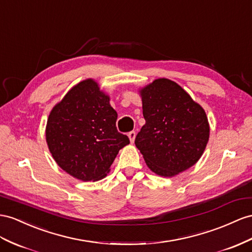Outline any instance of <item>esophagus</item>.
I'll list each match as a JSON object with an SVG mask.
<instances>
[{"label": "esophagus", "instance_id": "1", "mask_svg": "<svg viewBox=\"0 0 252 252\" xmlns=\"http://www.w3.org/2000/svg\"><path fill=\"white\" fill-rule=\"evenodd\" d=\"M127 136H128V138H130L131 143L133 144V143H134V139H135V136H136V132H135V131L128 132V133H127Z\"/></svg>", "mask_w": 252, "mask_h": 252}]
</instances>
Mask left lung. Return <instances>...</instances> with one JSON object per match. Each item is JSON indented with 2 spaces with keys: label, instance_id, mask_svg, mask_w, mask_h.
I'll return each instance as SVG.
<instances>
[{
  "label": "left lung",
  "instance_id": "1",
  "mask_svg": "<svg viewBox=\"0 0 252 252\" xmlns=\"http://www.w3.org/2000/svg\"><path fill=\"white\" fill-rule=\"evenodd\" d=\"M145 126L135 145L157 175L173 177L195 165L210 136L204 109L177 83L158 79L140 90Z\"/></svg>",
  "mask_w": 252,
  "mask_h": 252
}]
</instances>
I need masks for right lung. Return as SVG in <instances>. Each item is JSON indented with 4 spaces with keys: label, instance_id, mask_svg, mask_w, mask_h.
<instances>
[{
    "label": "right lung",
    "instance_id": "obj_1",
    "mask_svg": "<svg viewBox=\"0 0 252 252\" xmlns=\"http://www.w3.org/2000/svg\"><path fill=\"white\" fill-rule=\"evenodd\" d=\"M117 113L94 80L71 88L49 115V150L63 170L82 181H98L130 139L116 127Z\"/></svg>",
    "mask_w": 252,
    "mask_h": 252
}]
</instances>
